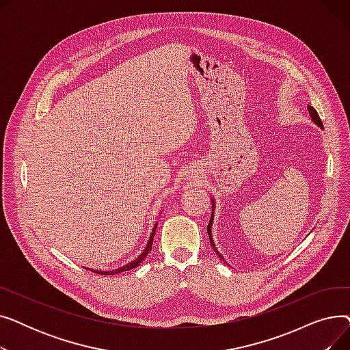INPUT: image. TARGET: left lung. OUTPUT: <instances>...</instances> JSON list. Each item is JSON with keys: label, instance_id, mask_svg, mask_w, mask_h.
Returning <instances> with one entry per match:
<instances>
[{"label": "left lung", "instance_id": "1", "mask_svg": "<svg viewBox=\"0 0 350 350\" xmlns=\"http://www.w3.org/2000/svg\"><path fill=\"white\" fill-rule=\"evenodd\" d=\"M308 110H309V116L312 118V120H314V123H317L321 129H323V124H322V120H321V118H319V115H318V112L317 110L312 107L310 105L308 106ZM211 204H213V213H211V218H210V223H208V226H207V232H208V238H210V244H211V247L214 248V251H215V254L219 256V258H221L224 262H226V260L223 258L221 256V254L218 252V250L215 248V244H214V240H213V234H211V227H213V219H214V208H215V203H214V198H211Z\"/></svg>", "mask_w": 350, "mask_h": 350}]
</instances>
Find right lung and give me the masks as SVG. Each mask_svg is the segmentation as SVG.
Wrapping results in <instances>:
<instances>
[{"label":"right lung","instance_id":"right-lung-1","mask_svg":"<svg viewBox=\"0 0 350 350\" xmlns=\"http://www.w3.org/2000/svg\"><path fill=\"white\" fill-rule=\"evenodd\" d=\"M156 228H157V224H154V228L152 230V235H150V238H149V243H147L146 248L143 250V252L137 256V258H136V260H133L132 262H129V264H126V265H123V267H120V268H118V269H113V271H96V269H89V268H88V269H89V271H94V272H96V273H100V275H115V273L124 272V271H131V269H133V268L139 267V265H140V262L146 258L147 254H149V251L152 250V245H153V237H154Z\"/></svg>","mask_w":350,"mask_h":350}]
</instances>
